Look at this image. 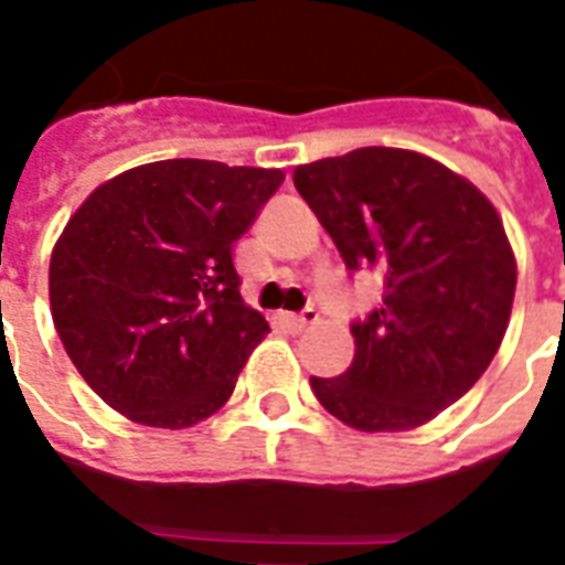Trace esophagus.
<instances>
[{"label":"esophagus","instance_id":"obj_1","mask_svg":"<svg viewBox=\"0 0 565 565\" xmlns=\"http://www.w3.org/2000/svg\"><path fill=\"white\" fill-rule=\"evenodd\" d=\"M284 323H287L294 332H302L318 323V311H315V308H308V311H302V315H284Z\"/></svg>","mask_w":565,"mask_h":565}]
</instances>
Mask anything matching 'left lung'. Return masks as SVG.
Listing matches in <instances>:
<instances>
[{"label":"left lung","instance_id":"left-lung-1","mask_svg":"<svg viewBox=\"0 0 565 565\" xmlns=\"http://www.w3.org/2000/svg\"><path fill=\"white\" fill-rule=\"evenodd\" d=\"M344 266L384 275V306L354 323V363L311 379L360 433H405L460 399L509 330L518 259L478 186L426 153L356 148L294 172Z\"/></svg>","mask_w":565,"mask_h":565}]
</instances>
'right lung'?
I'll list each match as a JSON object with an SVG mask.
<instances>
[{"instance_id":"1","label":"right lung","mask_w":565,"mask_h":565,"mask_svg":"<svg viewBox=\"0 0 565 565\" xmlns=\"http://www.w3.org/2000/svg\"><path fill=\"white\" fill-rule=\"evenodd\" d=\"M281 169L160 160L115 174L60 233L51 315L81 379L129 420L184 429L221 412L269 332L233 245Z\"/></svg>"}]
</instances>
